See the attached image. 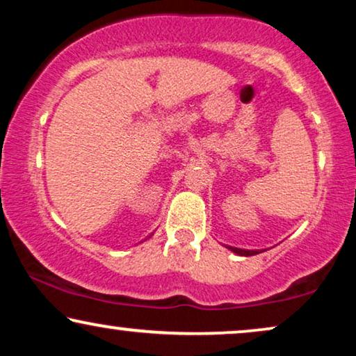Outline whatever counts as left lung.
I'll return each mask as SVG.
<instances>
[{"label": "left lung", "instance_id": "obj_1", "mask_svg": "<svg viewBox=\"0 0 356 356\" xmlns=\"http://www.w3.org/2000/svg\"><path fill=\"white\" fill-rule=\"evenodd\" d=\"M227 248L240 256H254V254H259V252H262V250H241V248H233V246H227Z\"/></svg>", "mask_w": 356, "mask_h": 356}]
</instances>
